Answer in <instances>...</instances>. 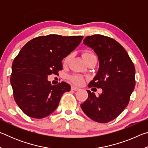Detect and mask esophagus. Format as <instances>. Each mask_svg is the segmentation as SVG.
Listing matches in <instances>:
<instances>
[{
    "label": "esophagus",
    "mask_w": 148,
    "mask_h": 148,
    "mask_svg": "<svg viewBox=\"0 0 148 148\" xmlns=\"http://www.w3.org/2000/svg\"><path fill=\"white\" fill-rule=\"evenodd\" d=\"M71 89L73 90V91H77V90H79V89L78 88V87L72 86L71 87Z\"/></svg>",
    "instance_id": "esophagus-1"
}]
</instances>
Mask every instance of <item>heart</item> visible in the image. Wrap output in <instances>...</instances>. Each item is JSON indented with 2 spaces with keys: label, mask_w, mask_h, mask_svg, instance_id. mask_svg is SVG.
Returning <instances> with one entry per match:
<instances>
[{
  "label": "heart",
  "mask_w": 148,
  "mask_h": 148,
  "mask_svg": "<svg viewBox=\"0 0 148 148\" xmlns=\"http://www.w3.org/2000/svg\"><path fill=\"white\" fill-rule=\"evenodd\" d=\"M83 57L84 59L86 60V61H87L88 59L96 56H95V55L92 53V52L90 51H86L83 53ZM71 59H72V54L68 55V56L64 59L63 64L64 65H67L69 63L70 61H71ZM70 79H71V81L73 82L74 84H77V85L82 84L84 82V80L83 77L77 74H74V75H72L71 76H70Z\"/></svg>",
  "instance_id": "obj_1"
}]
</instances>
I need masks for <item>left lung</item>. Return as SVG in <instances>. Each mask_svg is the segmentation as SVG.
I'll list each match as a JSON object with an SVG mask.
<instances>
[{
	"label": "left lung",
	"instance_id": "obj_1",
	"mask_svg": "<svg viewBox=\"0 0 148 148\" xmlns=\"http://www.w3.org/2000/svg\"><path fill=\"white\" fill-rule=\"evenodd\" d=\"M83 43L94 50L99 69L89 87L101 88L97 97L87 90L88 98L81 108L92 120L105 123L119 116L128 105L134 89L135 68L126 50L114 39L101 34L87 36Z\"/></svg>",
	"mask_w": 148,
	"mask_h": 148
}]
</instances>
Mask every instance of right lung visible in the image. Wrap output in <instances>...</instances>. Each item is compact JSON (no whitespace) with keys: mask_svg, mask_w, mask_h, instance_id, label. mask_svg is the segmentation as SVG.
<instances>
[{"mask_svg":"<svg viewBox=\"0 0 148 148\" xmlns=\"http://www.w3.org/2000/svg\"><path fill=\"white\" fill-rule=\"evenodd\" d=\"M83 36L58 34L36 37L27 42L14 59L10 83L15 101L32 118L49 116L58 106L71 86L62 82L52 86L47 76L62 70V61L78 46Z\"/></svg>","mask_w":148,"mask_h":148,"instance_id":"right-lung-1","label":"right lung"}]
</instances>
